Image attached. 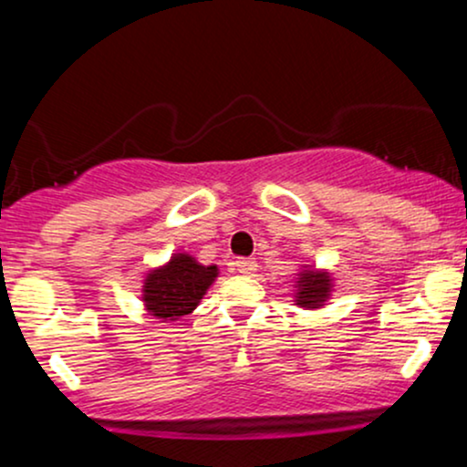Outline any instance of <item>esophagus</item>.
<instances>
[{
	"label": "esophagus",
	"instance_id": "esophagus-1",
	"mask_svg": "<svg viewBox=\"0 0 467 467\" xmlns=\"http://www.w3.org/2000/svg\"><path fill=\"white\" fill-rule=\"evenodd\" d=\"M234 267H237V272L239 275H245V276H250V275H254L256 272V261L254 259H239L237 264H234Z\"/></svg>",
	"mask_w": 467,
	"mask_h": 467
}]
</instances>
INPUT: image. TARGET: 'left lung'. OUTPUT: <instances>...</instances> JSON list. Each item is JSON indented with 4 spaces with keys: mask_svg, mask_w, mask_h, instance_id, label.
<instances>
[{
    "mask_svg": "<svg viewBox=\"0 0 467 467\" xmlns=\"http://www.w3.org/2000/svg\"><path fill=\"white\" fill-rule=\"evenodd\" d=\"M331 289H334V278H331L329 272L303 265V270L296 275L294 303L303 309H320L329 301Z\"/></svg>",
    "mask_w": 467,
    "mask_h": 467,
    "instance_id": "left-lung-1",
    "label": "left lung"
}]
</instances>
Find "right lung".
Returning <instances> with one entry per match:
<instances>
[{"mask_svg": "<svg viewBox=\"0 0 467 467\" xmlns=\"http://www.w3.org/2000/svg\"><path fill=\"white\" fill-rule=\"evenodd\" d=\"M217 275V265H202L195 256L178 252L164 265L153 267L144 276V309L164 323L178 320L200 305Z\"/></svg>", "mask_w": 467, "mask_h": 467, "instance_id": "right-lung-1", "label": "right lung"}]
</instances>
